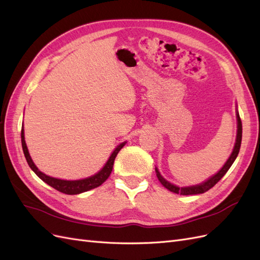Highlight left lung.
Wrapping results in <instances>:
<instances>
[{
  "label": "left lung",
  "instance_id": "1",
  "mask_svg": "<svg viewBox=\"0 0 260 260\" xmlns=\"http://www.w3.org/2000/svg\"><path fill=\"white\" fill-rule=\"evenodd\" d=\"M237 136H236V143H235V147L234 150H233L231 157L229 158V160L226 161V164L223 166V168L219 170L215 176L211 177L208 181H205L201 184L198 185H193V187H188V188H178L176 185L171 184L170 182H168L159 174V171L156 169V175L158 180L160 181V183L164 185L166 189H168L169 191L174 192V193L177 194H181V196H192V194H201L204 193V192L209 191L211 188L214 187V185L221 180V179L224 177V175L226 172L229 171V169L231 168V166L233 165V162L235 161V159L239 152V148H241V144H242V133H243V126H242V119L239 117V114L237 112Z\"/></svg>",
  "mask_w": 260,
  "mask_h": 260
}]
</instances>
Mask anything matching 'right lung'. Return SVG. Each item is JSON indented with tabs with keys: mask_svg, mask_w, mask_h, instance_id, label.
Here are the masks:
<instances>
[{
	"mask_svg": "<svg viewBox=\"0 0 260 260\" xmlns=\"http://www.w3.org/2000/svg\"><path fill=\"white\" fill-rule=\"evenodd\" d=\"M21 137H22V147H23L24 155H25L26 160H27V164H28L29 167L31 168V170L34 171L35 174L39 178H41L44 182L49 184L50 187L58 190L59 192H62V193H66V194H79V193H82V192L89 191L91 189L98 188L99 185H101L106 180V179L110 177L112 169H113V165H114V160H115V158L118 154V151L121 150L123 148V146L125 145V143H123V144L117 146L115 150L113 151V154L111 155L108 162L105 164L103 169L100 172H98L96 175L92 176L90 178L82 179V180L67 181V180H61V179H56V178H52V177H49V176H46L45 174H43L42 171H39L38 168L35 166V164L32 162L31 158L28 154L27 147H26L25 139H24V129L23 128H22V133H21Z\"/></svg>",
	"mask_w": 260,
	"mask_h": 260,
	"instance_id": "1",
	"label": "right lung"
}]
</instances>
